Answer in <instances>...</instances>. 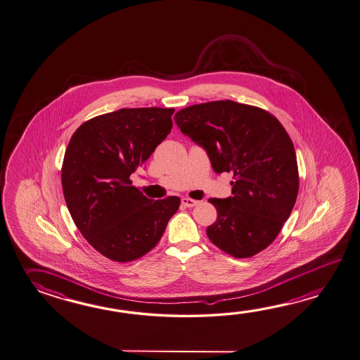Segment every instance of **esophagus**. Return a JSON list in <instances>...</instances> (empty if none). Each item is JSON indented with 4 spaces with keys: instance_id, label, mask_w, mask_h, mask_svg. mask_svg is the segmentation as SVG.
<instances>
[{
    "instance_id": "obj_1",
    "label": "esophagus",
    "mask_w": 360,
    "mask_h": 360,
    "mask_svg": "<svg viewBox=\"0 0 360 360\" xmlns=\"http://www.w3.org/2000/svg\"><path fill=\"white\" fill-rule=\"evenodd\" d=\"M182 204L184 206H187V207H193V206H196L198 204V200H192L190 198H182Z\"/></svg>"
}]
</instances>
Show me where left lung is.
<instances>
[{
	"label": "left lung",
	"instance_id": "1",
	"mask_svg": "<svg viewBox=\"0 0 360 360\" xmlns=\"http://www.w3.org/2000/svg\"><path fill=\"white\" fill-rule=\"evenodd\" d=\"M178 128L209 156L215 173H233L232 196L209 198L218 218L207 237L235 257L268 248L294 209L299 172L294 143L268 111L231 100L192 105Z\"/></svg>",
	"mask_w": 360,
	"mask_h": 360
}]
</instances>
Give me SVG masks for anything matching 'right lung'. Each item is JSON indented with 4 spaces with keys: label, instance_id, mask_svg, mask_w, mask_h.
I'll list each match as a JSON object with an SVG mask.
<instances>
[{
    "label": "right lung",
    "instance_id": "right-lung-1",
    "mask_svg": "<svg viewBox=\"0 0 360 360\" xmlns=\"http://www.w3.org/2000/svg\"><path fill=\"white\" fill-rule=\"evenodd\" d=\"M174 109H120L87 120L66 147L61 184L75 226L103 257L125 263L160 241L181 198L151 200L129 176L173 127Z\"/></svg>",
    "mask_w": 360,
    "mask_h": 360
}]
</instances>
